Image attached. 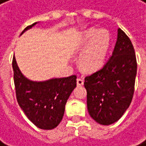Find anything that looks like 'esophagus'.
Here are the masks:
<instances>
[{
	"instance_id": "34e87169",
	"label": "esophagus",
	"mask_w": 146,
	"mask_h": 146,
	"mask_svg": "<svg viewBox=\"0 0 146 146\" xmlns=\"http://www.w3.org/2000/svg\"><path fill=\"white\" fill-rule=\"evenodd\" d=\"M76 84H77V85H83L84 84V80H83V78L78 77L76 79Z\"/></svg>"
}]
</instances>
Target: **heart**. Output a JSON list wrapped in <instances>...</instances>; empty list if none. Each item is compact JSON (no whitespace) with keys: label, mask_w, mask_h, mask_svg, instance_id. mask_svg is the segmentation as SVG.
<instances>
[{"label":"heart","mask_w":146,"mask_h":146,"mask_svg":"<svg viewBox=\"0 0 146 146\" xmlns=\"http://www.w3.org/2000/svg\"><path fill=\"white\" fill-rule=\"evenodd\" d=\"M82 48H85L80 56V65L85 71L98 70L105 60L110 48L111 36L105 29H87L80 41Z\"/></svg>","instance_id":"1"}]
</instances>
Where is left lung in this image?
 Listing matches in <instances>:
<instances>
[{
  "label": "left lung",
  "mask_w": 146,
  "mask_h": 146,
  "mask_svg": "<svg viewBox=\"0 0 146 146\" xmlns=\"http://www.w3.org/2000/svg\"><path fill=\"white\" fill-rule=\"evenodd\" d=\"M137 59L133 45L121 29L111 56L99 70L84 78L87 108L100 125L117 122L130 106L135 87Z\"/></svg>",
  "instance_id": "left-lung-1"
}]
</instances>
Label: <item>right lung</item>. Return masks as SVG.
Returning <instances> with one entry per match:
<instances>
[{
  "label": "right lung",
  "instance_id": "add662e5",
  "mask_svg": "<svg viewBox=\"0 0 146 146\" xmlns=\"http://www.w3.org/2000/svg\"><path fill=\"white\" fill-rule=\"evenodd\" d=\"M36 23L21 32L31 29ZM14 83L17 102L28 118L42 130L56 128L62 119L65 104L76 86V76L53 78L44 82H34L20 71L13 57Z\"/></svg>",
  "mask_w": 146,
  "mask_h": 146
}]
</instances>
